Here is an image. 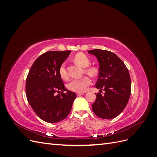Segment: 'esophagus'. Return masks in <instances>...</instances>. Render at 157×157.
I'll list each match as a JSON object with an SVG mask.
<instances>
[{"label":"esophagus","mask_w":157,"mask_h":157,"mask_svg":"<svg viewBox=\"0 0 157 157\" xmlns=\"http://www.w3.org/2000/svg\"><path fill=\"white\" fill-rule=\"evenodd\" d=\"M84 94H85L84 93H77V96H82V95H84Z\"/></svg>","instance_id":"obj_1"}]
</instances>
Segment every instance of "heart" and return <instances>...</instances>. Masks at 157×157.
Masks as SVG:
<instances>
[{
	"instance_id": "obj_1",
	"label": "heart",
	"mask_w": 157,
	"mask_h": 157,
	"mask_svg": "<svg viewBox=\"0 0 157 157\" xmlns=\"http://www.w3.org/2000/svg\"><path fill=\"white\" fill-rule=\"evenodd\" d=\"M74 61L76 63H77L83 68H87L85 69V72L90 76H96L98 74V69L96 67H88L90 65V61L88 57L84 54H78L75 56ZM59 73L61 78L67 79L68 75L66 69L65 64H61L59 69ZM91 80L87 77H84L79 79H73L68 83L67 88L71 91L75 92L82 93L86 91L88 87L91 84Z\"/></svg>"
}]
</instances>
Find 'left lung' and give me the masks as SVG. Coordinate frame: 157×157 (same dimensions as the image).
<instances>
[{"label":"left lung","mask_w":157,"mask_h":157,"mask_svg":"<svg viewBox=\"0 0 157 157\" xmlns=\"http://www.w3.org/2000/svg\"><path fill=\"white\" fill-rule=\"evenodd\" d=\"M88 53L96 56L99 62V78L96 87L101 93L96 94L92 110L103 119H112L124 110L131 94V80L125 64L111 52L95 49Z\"/></svg>","instance_id":"1"}]
</instances>
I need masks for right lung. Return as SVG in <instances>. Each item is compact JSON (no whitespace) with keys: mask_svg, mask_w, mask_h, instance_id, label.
Wrapping results in <instances>:
<instances>
[{"mask_svg":"<svg viewBox=\"0 0 157 157\" xmlns=\"http://www.w3.org/2000/svg\"><path fill=\"white\" fill-rule=\"evenodd\" d=\"M70 53L69 50L47 52L35 61L28 73L27 101L37 116L46 122L65 119L77 97L75 92L65 88L59 73V67ZM57 92L58 94H55Z\"/></svg>","mask_w":157,"mask_h":157,"instance_id":"add662e5","label":"right lung"}]
</instances>
